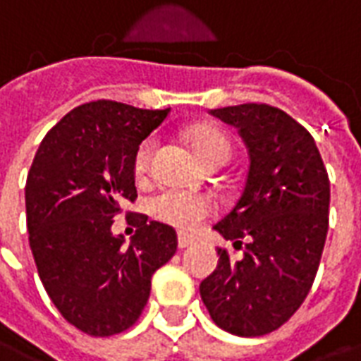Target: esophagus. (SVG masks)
Listing matches in <instances>:
<instances>
[{"label":"esophagus","instance_id":"esophagus-1","mask_svg":"<svg viewBox=\"0 0 361 361\" xmlns=\"http://www.w3.org/2000/svg\"><path fill=\"white\" fill-rule=\"evenodd\" d=\"M192 238H187V236H180V238H178V247H180V250H183V247H189V246H192Z\"/></svg>","mask_w":361,"mask_h":361}]
</instances>
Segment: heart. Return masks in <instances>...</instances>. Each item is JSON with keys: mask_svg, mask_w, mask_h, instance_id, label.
Here are the masks:
<instances>
[{"mask_svg": "<svg viewBox=\"0 0 361 361\" xmlns=\"http://www.w3.org/2000/svg\"><path fill=\"white\" fill-rule=\"evenodd\" d=\"M185 137L192 151L197 153L200 161L210 164L214 161H229L231 144L229 140L216 128L208 125H197L185 132ZM151 142H144L134 155V172L136 176H144L149 169ZM151 214L181 233H195L204 219L212 214L214 204L204 195L185 189H164L157 192L149 200Z\"/></svg>", "mask_w": 361, "mask_h": 361, "instance_id": "heart-1", "label": "heart"}]
</instances>
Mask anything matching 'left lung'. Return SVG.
Here are the masks:
<instances>
[{"label": "left lung", "instance_id": "8db88e82", "mask_svg": "<svg viewBox=\"0 0 361 361\" xmlns=\"http://www.w3.org/2000/svg\"><path fill=\"white\" fill-rule=\"evenodd\" d=\"M210 114L238 128L250 169L235 208L214 225L242 257L219 247L200 297L221 329L259 337L290 320L312 288L327 236L329 178L314 137L279 107L240 104Z\"/></svg>", "mask_w": 361, "mask_h": 361}]
</instances>
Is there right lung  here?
<instances>
[{
    "label": "right lung",
    "mask_w": 361,
    "mask_h": 361,
    "mask_svg": "<svg viewBox=\"0 0 361 361\" xmlns=\"http://www.w3.org/2000/svg\"><path fill=\"white\" fill-rule=\"evenodd\" d=\"M166 109L121 102L82 104L43 137L26 180L30 247L59 312L82 334L109 337L140 318L151 276L172 259V227L142 214L136 235H114L121 206L134 202V155Z\"/></svg>",
    "instance_id": "obj_1"
}]
</instances>
